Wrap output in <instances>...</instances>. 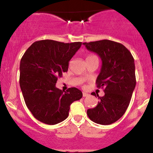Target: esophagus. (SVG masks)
<instances>
[{"mask_svg":"<svg viewBox=\"0 0 153 153\" xmlns=\"http://www.w3.org/2000/svg\"><path fill=\"white\" fill-rule=\"evenodd\" d=\"M88 94H87V93H85V92H82V96L83 97H86V96H88Z\"/></svg>","mask_w":153,"mask_h":153,"instance_id":"34e87169","label":"esophagus"}]
</instances>
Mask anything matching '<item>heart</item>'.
<instances>
[{
  "label": "heart",
  "mask_w": 153,
  "mask_h": 153,
  "mask_svg": "<svg viewBox=\"0 0 153 153\" xmlns=\"http://www.w3.org/2000/svg\"><path fill=\"white\" fill-rule=\"evenodd\" d=\"M91 56H92V55H91ZM89 57H90V56H89Z\"/></svg>",
  "instance_id": "obj_1"
}]
</instances>
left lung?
<instances>
[{"label": "left lung", "mask_w": 153, "mask_h": 153, "mask_svg": "<svg viewBox=\"0 0 153 153\" xmlns=\"http://www.w3.org/2000/svg\"><path fill=\"white\" fill-rule=\"evenodd\" d=\"M82 45L101 59L96 83L105 93L102 97L97 94V106L88 109L87 114L97 124H113L125 113L136 85L134 58L124 45L116 42L103 39ZM91 95L96 96L94 93Z\"/></svg>", "instance_id": "obj_1"}]
</instances>
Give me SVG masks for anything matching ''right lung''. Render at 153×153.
I'll use <instances>...</instances> for the list:
<instances>
[{"label":"right lung","instance_id":"add662e5","mask_svg":"<svg viewBox=\"0 0 153 153\" xmlns=\"http://www.w3.org/2000/svg\"><path fill=\"white\" fill-rule=\"evenodd\" d=\"M81 42L41 40L33 43L20 62L21 90L26 105L37 120L54 125L68 118L71 104L82 98L81 91L56 87L57 78L68 70Z\"/></svg>","mask_w":153,"mask_h":153}]
</instances>
